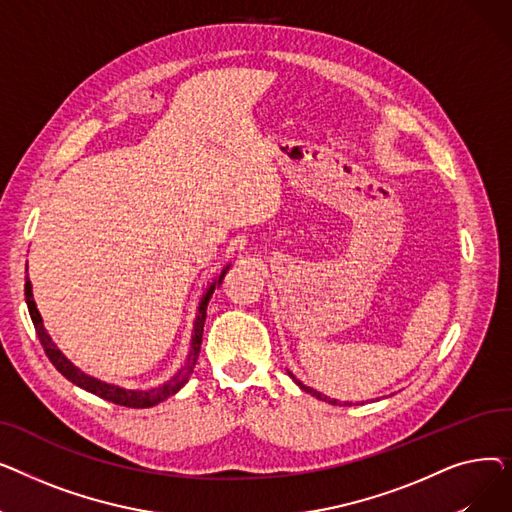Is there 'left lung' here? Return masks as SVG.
Wrapping results in <instances>:
<instances>
[{
	"label": "left lung",
	"instance_id": "left-lung-1",
	"mask_svg": "<svg viewBox=\"0 0 512 512\" xmlns=\"http://www.w3.org/2000/svg\"><path fill=\"white\" fill-rule=\"evenodd\" d=\"M288 375H290V378L294 380V382H297L299 386H301V390H305V392H309L311 396H315V398H319V400H326V402H330V405H340V407H351L353 405V402H340V400H336V398H330V396H324V394H321V392H317V390H313V388H309V386H305V384H301L297 378H294V375L288 371Z\"/></svg>",
	"mask_w": 512,
	"mask_h": 512
}]
</instances>
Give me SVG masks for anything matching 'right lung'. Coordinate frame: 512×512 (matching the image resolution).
<instances>
[{
    "mask_svg": "<svg viewBox=\"0 0 512 512\" xmlns=\"http://www.w3.org/2000/svg\"><path fill=\"white\" fill-rule=\"evenodd\" d=\"M230 270V265L224 267V272L215 278L207 292L203 294V299L199 303V313H197V319H195V328H193V338H191V351H188V357L184 361V365L174 373V378L168 380L166 384H161L157 388H151V390H124L120 386H114V384H105L97 378H91V375L83 373L78 367H74L64 355L60 348L51 342L47 330L43 328V319H41V313L37 311V305H35V299H33V286H31V280L29 276H26V282H24V297H26V307H29V313H31V319H33V326L37 330V336L41 340V346L45 355L49 357V361L53 363V367H56L66 380H70L72 384H76L78 388H83L99 398H105L114 402V405H120V407H130V409H147V407H153L157 405V402L166 400L168 396L176 394L186 382L188 378H191V373L197 365V359H199V351H201V340H203V326H205V317H207V303L211 299V294L215 288H220L226 272Z\"/></svg>",
    "mask_w": 512,
    "mask_h": 512,
    "instance_id": "add662e5",
    "label": "right lung"
}]
</instances>
